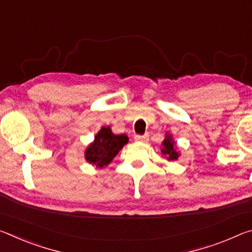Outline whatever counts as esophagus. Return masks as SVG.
Here are the masks:
<instances>
[{"instance_id": "1", "label": "esophagus", "mask_w": 252, "mask_h": 252, "mask_svg": "<svg viewBox=\"0 0 252 252\" xmlns=\"http://www.w3.org/2000/svg\"><path fill=\"white\" fill-rule=\"evenodd\" d=\"M134 140H135V141H139V142H148L149 141V135L148 134L135 135Z\"/></svg>"}]
</instances>
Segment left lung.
<instances>
[{
	"instance_id": "8db88e82",
	"label": "left lung",
	"mask_w": 252,
	"mask_h": 252,
	"mask_svg": "<svg viewBox=\"0 0 252 252\" xmlns=\"http://www.w3.org/2000/svg\"><path fill=\"white\" fill-rule=\"evenodd\" d=\"M161 152H162V155L165 156L167 160H169V161L177 160L179 156H180V153L176 150V142L173 141L171 134H169V133L165 134V138L163 140V142H162Z\"/></svg>"
}]
</instances>
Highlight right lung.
<instances>
[{"instance_id": "1", "label": "right lung", "mask_w": 252, "mask_h": 252, "mask_svg": "<svg viewBox=\"0 0 252 252\" xmlns=\"http://www.w3.org/2000/svg\"><path fill=\"white\" fill-rule=\"evenodd\" d=\"M127 141L129 138L126 134L117 135L110 126L101 127L94 136V141L85 150V160L96 168L106 167Z\"/></svg>"}]
</instances>
